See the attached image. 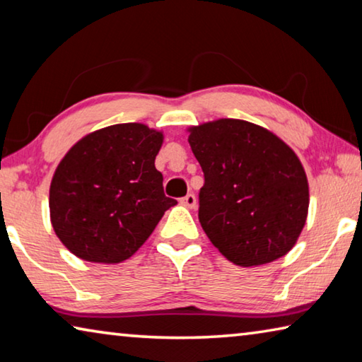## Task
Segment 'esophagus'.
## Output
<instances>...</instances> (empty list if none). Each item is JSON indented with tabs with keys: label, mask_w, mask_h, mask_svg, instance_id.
Instances as JSON below:
<instances>
[{
	"label": "esophagus",
	"mask_w": 362,
	"mask_h": 362,
	"mask_svg": "<svg viewBox=\"0 0 362 362\" xmlns=\"http://www.w3.org/2000/svg\"><path fill=\"white\" fill-rule=\"evenodd\" d=\"M180 203L183 206L189 207V209H194V207H196V196L193 193H188L187 196H183V198L180 199Z\"/></svg>",
	"instance_id": "esophagus-1"
}]
</instances>
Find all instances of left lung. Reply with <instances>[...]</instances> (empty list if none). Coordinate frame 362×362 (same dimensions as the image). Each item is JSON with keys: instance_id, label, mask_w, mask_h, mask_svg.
Returning a JSON list of instances; mask_svg holds the SVG:
<instances>
[{"instance_id": "left-lung-1", "label": "left lung", "mask_w": 362, "mask_h": 362, "mask_svg": "<svg viewBox=\"0 0 362 362\" xmlns=\"http://www.w3.org/2000/svg\"><path fill=\"white\" fill-rule=\"evenodd\" d=\"M204 173L199 222L220 254L265 265L296 246L308 216V180L289 145L262 126L222 118L188 129Z\"/></svg>"}]
</instances>
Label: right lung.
<instances>
[{
  "label": "right lung",
  "mask_w": 362,
  "mask_h": 362,
  "mask_svg": "<svg viewBox=\"0 0 362 362\" xmlns=\"http://www.w3.org/2000/svg\"><path fill=\"white\" fill-rule=\"evenodd\" d=\"M163 132L140 122L94 131L66 151L49 188L56 235L94 263L129 259L177 201L168 198L155 158Z\"/></svg>",
  "instance_id": "obj_1"
}]
</instances>
